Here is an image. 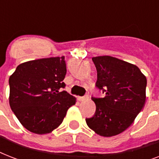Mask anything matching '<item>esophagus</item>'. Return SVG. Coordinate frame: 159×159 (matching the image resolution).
I'll use <instances>...</instances> for the list:
<instances>
[{
  "instance_id": "1",
  "label": "esophagus",
  "mask_w": 159,
  "mask_h": 159,
  "mask_svg": "<svg viewBox=\"0 0 159 159\" xmlns=\"http://www.w3.org/2000/svg\"><path fill=\"white\" fill-rule=\"evenodd\" d=\"M88 99V96H85V97H78V100L80 102H82V101H85V100Z\"/></svg>"
}]
</instances>
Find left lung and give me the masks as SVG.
<instances>
[{
    "label": "left lung",
    "instance_id": "left-lung-1",
    "mask_svg": "<svg viewBox=\"0 0 159 159\" xmlns=\"http://www.w3.org/2000/svg\"><path fill=\"white\" fill-rule=\"evenodd\" d=\"M97 71L96 83L106 93L95 98L97 110L86 122L95 133L111 137L131 125L146 101L147 79L136 65L111 56L92 57Z\"/></svg>",
    "mask_w": 159,
    "mask_h": 159
}]
</instances>
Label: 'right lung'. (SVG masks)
Wrapping results in <instances>:
<instances>
[{
    "label": "right lung",
    "instance_id": "add662e5",
    "mask_svg": "<svg viewBox=\"0 0 159 159\" xmlns=\"http://www.w3.org/2000/svg\"><path fill=\"white\" fill-rule=\"evenodd\" d=\"M67 73L64 56L31 60L16 67L9 78V103L22 125L37 134L51 133L62 124L77 99L62 81Z\"/></svg>",
    "mask_w": 159,
    "mask_h": 159
}]
</instances>
